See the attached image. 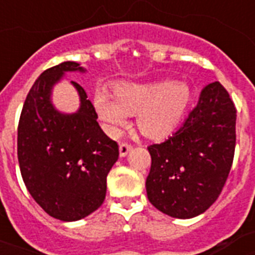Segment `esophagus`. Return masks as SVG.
<instances>
[{
	"mask_svg": "<svg viewBox=\"0 0 255 255\" xmlns=\"http://www.w3.org/2000/svg\"><path fill=\"white\" fill-rule=\"evenodd\" d=\"M131 149H132L131 144L122 143L119 145V153H120V156H122V157H124V156H127L128 152L131 151Z\"/></svg>",
	"mask_w": 255,
	"mask_h": 255,
	"instance_id": "obj_1",
	"label": "esophagus"
}]
</instances>
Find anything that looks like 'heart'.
I'll list each match as a JSON object with an SVG mask.
<instances>
[{
    "mask_svg": "<svg viewBox=\"0 0 255 255\" xmlns=\"http://www.w3.org/2000/svg\"><path fill=\"white\" fill-rule=\"evenodd\" d=\"M189 103V87L169 81L120 83L114 90V96L106 90H99L94 96L96 114L112 135L126 124L128 114H136V124L144 135H169L182 123Z\"/></svg>",
    "mask_w": 255,
    "mask_h": 255,
    "instance_id": "b5f03b06",
    "label": "heart"
}]
</instances>
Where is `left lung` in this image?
Listing matches in <instances>:
<instances>
[{
	"mask_svg": "<svg viewBox=\"0 0 255 255\" xmlns=\"http://www.w3.org/2000/svg\"><path fill=\"white\" fill-rule=\"evenodd\" d=\"M237 110L220 82L206 86L178 131L148 147L145 188L156 209L174 218L204 213L218 198L233 164Z\"/></svg>",
	"mask_w": 255,
	"mask_h": 255,
	"instance_id": "obj_1",
	"label": "left lung"
}]
</instances>
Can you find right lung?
Masks as SVG:
<instances>
[{
	"label": "right lung",
	"mask_w": 255,
	"mask_h": 255,
	"mask_svg": "<svg viewBox=\"0 0 255 255\" xmlns=\"http://www.w3.org/2000/svg\"><path fill=\"white\" fill-rule=\"evenodd\" d=\"M86 70L63 62L39 75L30 88L18 123V163L26 188L38 205L61 221H78L106 198L107 174L119 157L87 94L77 82L79 110L62 114L51 103V90L65 73Z\"/></svg>",
	"instance_id": "add662e5"
}]
</instances>
